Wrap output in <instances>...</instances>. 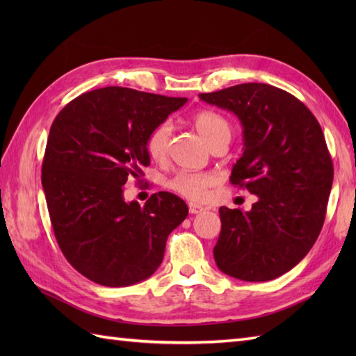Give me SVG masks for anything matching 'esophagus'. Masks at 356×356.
Returning a JSON list of instances; mask_svg holds the SVG:
<instances>
[{
  "instance_id": "34e87169",
  "label": "esophagus",
  "mask_w": 356,
  "mask_h": 356,
  "mask_svg": "<svg viewBox=\"0 0 356 356\" xmlns=\"http://www.w3.org/2000/svg\"><path fill=\"white\" fill-rule=\"evenodd\" d=\"M188 209H190V214H199L205 208L202 205H197V203H190V205H188Z\"/></svg>"
}]
</instances>
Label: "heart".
Segmentation results:
<instances>
[{"mask_svg":"<svg viewBox=\"0 0 356 356\" xmlns=\"http://www.w3.org/2000/svg\"><path fill=\"white\" fill-rule=\"evenodd\" d=\"M193 124L195 130L208 145L223 134H229V124L220 113L214 110H199L194 113ZM171 127L168 122L157 124L149 131L147 138V153L151 159L162 162L168 153ZM217 177L213 172H194L179 171L171 179L166 180V188L191 202H200L207 197L208 190L216 184Z\"/></svg>","mask_w":356,"mask_h":356,"instance_id":"1","label":"heart"}]
</instances>
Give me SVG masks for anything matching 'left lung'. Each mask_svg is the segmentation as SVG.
<instances>
[{"label": "left lung", "mask_w": 356, "mask_h": 356, "mask_svg": "<svg viewBox=\"0 0 356 356\" xmlns=\"http://www.w3.org/2000/svg\"><path fill=\"white\" fill-rule=\"evenodd\" d=\"M199 97L232 111L243 127V154L231 184L257 194L251 211L218 209V269L245 282H269L311 251L323 228L334 163L318 120L291 93L238 84Z\"/></svg>", "instance_id": "1"}]
</instances>
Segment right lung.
<instances>
[{
	"label": "right lung",
	"mask_w": 356,
	"mask_h": 356,
	"mask_svg": "<svg viewBox=\"0 0 356 356\" xmlns=\"http://www.w3.org/2000/svg\"><path fill=\"white\" fill-rule=\"evenodd\" d=\"M186 97L105 87L74 97L50 128L41 182L59 248L92 282L122 287L151 277L166 238L188 216L171 193L140 207L124 185L149 165L147 138Z\"/></svg>",
	"instance_id": "1"
}]
</instances>
